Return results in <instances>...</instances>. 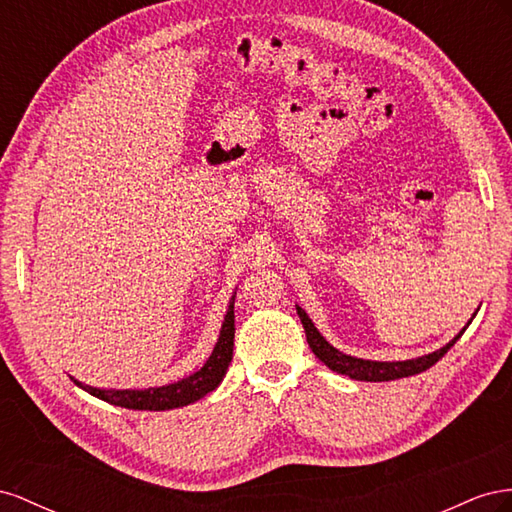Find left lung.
Here are the masks:
<instances>
[{"label": "left lung", "instance_id": "8db88e82", "mask_svg": "<svg viewBox=\"0 0 512 512\" xmlns=\"http://www.w3.org/2000/svg\"><path fill=\"white\" fill-rule=\"evenodd\" d=\"M296 311L300 315V321H302L304 332H306V341H309V347L313 349V354L321 362H324L328 369L352 377V379H360V382H390V379H401V377H410V375L427 371L448 352L452 345L461 339V334L465 332V328H463L455 339L446 343L442 349H437V352H433V354L412 358V360H399V362H377V360L354 358V356H347V354L339 352L337 347H332L324 337H321L319 330L309 319V315H306L300 306H296ZM470 321H467V326H470Z\"/></svg>", "mask_w": 512, "mask_h": 512}]
</instances>
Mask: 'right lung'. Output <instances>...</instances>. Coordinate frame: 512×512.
<instances>
[{
  "mask_svg": "<svg viewBox=\"0 0 512 512\" xmlns=\"http://www.w3.org/2000/svg\"><path fill=\"white\" fill-rule=\"evenodd\" d=\"M233 300H229V309L223 319L221 334H218V341L214 345L212 356L206 360L203 367L188 375L180 382L160 386V388H145V390H102L92 388L77 382L75 377H70L79 388L90 392L92 397H98L111 405L126 407V410H150V412H163L173 410V407H184L188 403H195L201 397H206L218 384L223 382L227 373L229 362L233 358V332H236V319H233Z\"/></svg>",
  "mask_w": 512,
  "mask_h": 512,
  "instance_id": "1",
  "label": "right lung"
}]
</instances>
